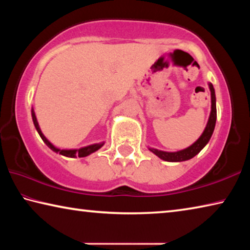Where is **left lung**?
Listing matches in <instances>:
<instances>
[{
    "mask_svg": "<svg viewBox=\"0 0 250 250\" xmlns=\"http://www.w3.org/2000/svg\"><path fill=\"white\" fill-rule=\"evenodd\" d=\"M208 86H209L210 97H211V110H210L209 119H208V122H207L204 132L202 133L201 137L198 138V140L196 142H194L191 146L177 152H164V151H160V150L152 149V147H150V151L153 152L155 155H158L160 159H162L164 161H168V162H182V161L189 160L194 158L197 153H200L201 150L207 145V142L209 141L211 134L214 132L217 113H216V97H215L214 87L210 83H208Z\"/></svg>",
    "mask_w": 250,
    "mask_h": 250,
    "instance_id": "left-lung-1",
    "label": "left lung"
}]
</instances>
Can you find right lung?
Wrapping results in <instances>:
<instances>
[{
  "label": "right lung",
  "instance_id": "right-lung-1",
  "mask_svg": "<svg viewBox=\"0 0 250 250\" xmlns=\"http://www.w3.org/2000/svg\"><path fill=\"white\" fill-rule=\"evenodd\" d=\"M32 118H33V122H34V125H35V128L37 130V132L41 135L42 140H43L46 146H47L50 150H53L54 152H57V153L62 154V155H65V156H68V158H76V156H79V158H83V156H87L91 153H94L97 150H99L101 146H104V142L103 143H97V145H91V146H84L82 147V149H77V150H61V149H57V147H55L52 143H50L47 139L45 138V135L42 133V131L40 129V125H39V122H37L36 119V116H35V112H34V110L32 109Z\"/></svg>",
  "mask_w": 250,
  "mask_h": 250
}]
</instances>
